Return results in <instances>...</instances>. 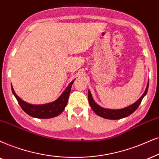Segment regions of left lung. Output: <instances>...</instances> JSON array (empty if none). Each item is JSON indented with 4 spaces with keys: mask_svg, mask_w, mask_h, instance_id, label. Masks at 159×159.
I'll return each mask as SVG.
<instances>
[{
    "mask_svg": "<svg viewBox=\"0 0 159 159\" xmlns=\"http://www.w3.org/2000/svg\"><path fill=\"white\" fill-rule=\"evenodd\" d=\"M148 86H149V81H148V85H147L145 91H144L143 94H142L141 98L137 101H136L132 105L128 106V107L121 108V109H108V108H104L99 105H98L94 102L93 98H92V94L89 90H88V100H89V105L91 106L92 109L98 116L108 120H120L130 115L133 112L136 111V108L139 107V106L141 103L143 98L146 95L147 92H148Z\"/></svg>",
    "mask_w": 159,
    "mask_h": 159,
    "instance_id": "1",
    "label": "left lung"
}]
</instances>
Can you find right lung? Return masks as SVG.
<instances>
[{"label": "right lung", "mask_w": 159, "mask_h": 159, "mask_svg": "<svg viewBox=\"0 0 159 159\" xmlns=\"http://www.w3.org/2000/svg\"><path fill=\"white\" fill-rule=\"evenodd\" d=\"M74 81H75V79L70 82L67 87L63 92V93L55 101L49 103L42 104V105H33V104L28 103L23 101L15 93L12 86H11V91H12L13 94L15 95L22 109L26 114H29V116H33V117L48 119V118L55 117V116L59 115L65 110V106H67L68 98H69L70 90H71L72 85H73Z\"/></svg>", "instance_id": "add662e5"}]
</instances>
